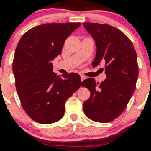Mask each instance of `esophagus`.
<instances>
[{
	"label": "esophagus",
	"mask_w": 151,
	"mask_h": 151,
	"mask_svg": "<svg viewBox=\"0 0 151 151\" xmlns=\"http://www.w3.org/2000/svg\"><path fill=\"white\" fill-rule=\"evenodd\" d=\"M80 77H81V81H82L83 80H84V79H86V77L84 75H83V74H80Z\"/></svg>",
	"instance_id": "34e87169"
}]
</instances>
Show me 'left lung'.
<instances>
[{
	"label": "left lung",
	"instance_id": "1",
	"mask_svg": "<svg viewBox=\"0 0 151 151\" xmlns=\"http://www.w3.org/2000/svg\"><path fill=\"white\" fill-rule=\"evenodd\" d=\"M83 25L96 45L92 66L104 62L106 74V79L100 84L93 78L81 82L91 93L83 104V110L91 120L111 122L125 110L136 89L138 76L136 50L129 38L113 26L92 22Z\"/></svg>",
	"mask_w": 151,
	"mask_h": 151
}]
</instances>
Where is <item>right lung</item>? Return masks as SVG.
Listing matches in <instances>:
<instances>
[{
	"label": "right lung",
	"instance_id": "obj_1",
	"mask_svg": "<svg viewBox=\"0 0 151 151\" xmlns=\"http://www.w3.org/2000/svg\"><path fill=\"white\" fill-rule=\"evenodd\" d=\"M80 25L43 24L27 30L19 40L13 61L15 86L24 111L36 122L50 124L60 120L67 100L81 86L79 74L56 76L52 62Z\"/></svg>",
	"mask_w": 151,
	"mask_h": 151
}]
</instances>
